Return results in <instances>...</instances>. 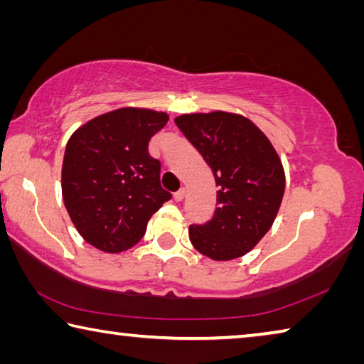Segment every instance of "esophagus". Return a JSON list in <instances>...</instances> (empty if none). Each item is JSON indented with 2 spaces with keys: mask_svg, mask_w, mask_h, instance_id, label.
Returning <instances> with one entry per match:
<instances>
[{
  "mask_svg": "<svg viewBox=\"0 0 364 364\" xmlns=\"http://www.w3.org/2000/svg\"><path fill=\"white\" fill-rule=\"evenodd\" d=\"M184 194H186V191H184V188H181L180 191H176V193L173 194V199L176 202H181L184 199Z\"/></svg>",
  "mask_w": 364,
  "mask_h": 364,
  "instance_id": "esophagus-1",
  "label": "esophagus"
}]
</instances>
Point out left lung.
Masks as SVG:
<instances>
[{
	"instance_id": "8db88e82",
	"label": "left lung",
	"mask_w": 364,
	"mask_h": 364,
	"mask_svg": "<svg viewBox=\"0 0 364 364\" xmlns=\"http://www.w3.org/2000/svg\"><path fill=\"white\" fill-rule=\"evenodd\" d=\"M176 127L202 154L218 186L211 220L191 224L189 239L215 261L247 255L272 226L285 193V171L267 136L240 114L196 113Z\"/></svg>"
}]
</instances>
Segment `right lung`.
Returning a JSON list of instances; mask_svg holds the SVG:
<instances>
[{
	"mask_svg": "<svg viewBox=\"0 0 364 364\" xmlns=\"http://www.w3.org/2000/svg\"><path fill=\"white\" fill-rule=\"evenodd\" d=\"M168 121L165 113L121 108L92 119L68 140L62 194L84 240L119 253L141 239L149 218L171 194L161 186V162L149 140Z\"/></svg>",
	"mask_w": 364,
	"mask_h": 364,
	"instance_id": "right-lung-1",
	"label": "right lung"
}]
</instances>
